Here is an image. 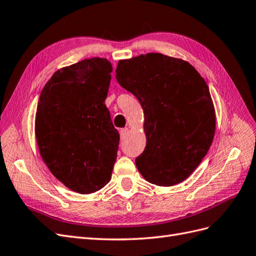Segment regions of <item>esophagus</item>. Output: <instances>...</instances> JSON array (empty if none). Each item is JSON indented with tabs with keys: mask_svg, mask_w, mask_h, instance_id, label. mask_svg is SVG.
Listing matches in <instances>:
<instances>
[{
	"mask_svg": "<svg viewBox=\"0 0 256 256\" xmlns=\"http://www.w3.org/2000/svg\"><path fill=\"white\" fill-rule=\"evenodd\" d=\"M120 138H125L128 134V128H122L120 130Z\"/></svg>",
	"mask_w": 256,
	"mask_h": 256,
	"instance_id": "34e87169",
	"label": "esophagus"
}]
</instances>
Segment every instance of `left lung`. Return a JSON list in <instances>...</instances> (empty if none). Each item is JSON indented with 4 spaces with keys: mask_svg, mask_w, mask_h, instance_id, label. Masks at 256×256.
I'll return each mask as SVG.
<instances>
[{
    "mask_svg": "<svg viewBox=\"0 0 256 256\" xmlns=\"http://www.w3.org/2000/svg\"><path fill=\"white\" fill-rule=\"evenodd\" d=\"M116 79L140 102L146 147L136 164L145 180L170 187L198 166L212 145L216 115L205 80L188 62L161 53L122 60Z\"/></svg>",
    "mask_w": 256,
    "mask_h": 256,
    "instance_id": "8db88e82",
    "label": "left lung"
}]
</instances>
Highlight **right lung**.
<instances>
[{
	"label": "right lung",
	"mask_w": 256,
	"mask_h": 256,
	"mask_svg": "<svg viewBox=\"0 0 256 256\" xmlns=\"http://www.w3.org/2000/svg\"><path fill=\"white\" fill-rule=\"evenodd\" d=\"M109 60H83L62 68L40 92L35 118L38 148L50 172L81 194L110 182L120 134L104 104Z\"/></svg>",
	"instance_id": "obj_1"
}]
</instances>
